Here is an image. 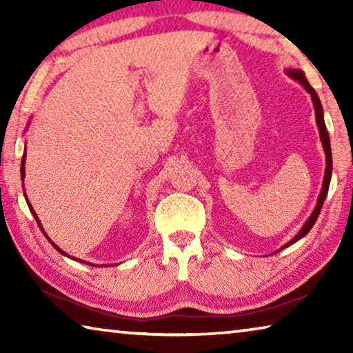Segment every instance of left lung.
<instances>
[{
    "instance_id": "1",
    "label": "left lung",
    "mask_w": 353,
    "mask_h": 353,
    "mask_svg": "<svg viewBox=\"0 0 353 353\" xmlns=\"http://www.w3.org/2000/svg\"><path fill=\"white\" fill-rule=\"evenodd\" d=\"M286 74H288L291 79L297 81L301 85L305 88V90L312 94V101H313V107H314V113H316V124H318V129H319V137H321V141H322V148H324V152H325V174H324V183H322V190L319 193V198H318V204H316L313 213L310 214V218L307 219V223L302 225V229L297 232V235L290 240L286 244H283L282 248L279 250H282L285 248L291 246V244H294L296 241L301 240V238L305 236L310 230H312V227L314 225L316 219H318L319 213H321V208L322 204H324L325 201V196L328 193V185H330V179H332V148H330V137H328L327 132V128H325V121H324V110H322V104L319 101L318 93L314 92V88L310 85L305 74H303V71L301 70H296V68H288L286 70ZM277 250V252H279Z\"/></svg>"
}]
</instances>
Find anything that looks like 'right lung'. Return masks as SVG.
I'll return each mask as SVG.
<instances>
[{
	"mask_svg": "<svg viewBox=\"0 0 353 353\" xmlns=\"http://www.w3.org/2000/svg\"><path fill=\"white\" fill-rule=\"evenodd\" d=\"M25 163H26V154L23 155V159H21V170H20V172H21V181L23 179H25ZM25 198H26V202H28V207H29V210H31V213L34 214V218H35V221H37V224L40 225V229H41V232H43L45 234V230H43V227H41V224H40V221H39V218H37V214H35V212H34V208H32V205H31V202H29V199H28V196H26V193H25ZM45 236H46V240L50 241L51 244H52V248H54L57 252H61L62 255H65V256H70L71 260H76V261H81V263H87V261H83V260H79V259H74V256H71V255H68L67 252H63V250L57 246L56 243H52L51 240H50V236H48L46 234H45ZM87 265H90V266H101V265H94V263H87Z\"/></svg>",
	"mask_w": 353,
	"mask_h": 353,
	"instance_id": "obj_1",
	"label": "right lung"
}]
</instances>
